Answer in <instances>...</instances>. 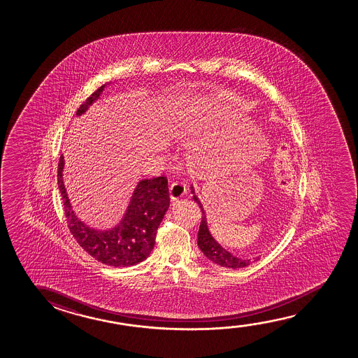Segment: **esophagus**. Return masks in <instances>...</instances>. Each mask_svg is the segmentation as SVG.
Here are the masks:
<instances>
[{"mask_svg": "<svg viewBox=\"0 0 358 358\" xmlns=\"http://www.w3.org/2000/svg\"><path fill=\"white\" fill-rule=\"evenodd\" d=\"M169 191H170V196H171L172 201H177V199H180V198L185 196L186 186L181 182H173L169 187Z\"/></svg>", "mask_w": 358, "mask_h": 358, "instance_id": "obj_1", "label": "esophagus"}]
</instances>
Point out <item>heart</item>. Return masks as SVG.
<instances>
[{
	"mask_svg": "<svg viewBox=\"0 0 358 358\" xmlns=\"http://www.w3.org/2000/svg\"><path fill=\"white\" fill-rule=\"evenodd\" d=\"M203 103L201 101H188L186 103H182L180 106H177L173 111H172L171 116H170V124H178V123L186 121L188 118L191 117L193 113L198 111V108H201Z\"/></svg>",
	"mask_w": 358,
	"mask_h": 358,
	"instance_id": "heart-1",
	"label": "heart"
}]
</instances>
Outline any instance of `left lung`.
<instances>
[{
  "instance_id": "1",
  "label": "left lung",
  "mask_w": 358,
  "mask_h": 358,
  "mask_svg": "<svg viewBox=\"0 0 358 358\" xmlns=\"http://www.w3.org/2000/svg\"><path fill=\"white\" fill-rule=\"evenodd\" d=\"M191 193L193 194V199L198 203L201 214H203L199 231H198V247L201 248L203 255H206V258L211 260L213 263L225 266V268H230V269H240V268H245L247 265H250V259H242V258H237L236 255H231L229 250H226L222 245H220V243H217V241L211 236L210 231L208 229L206 213H204L201 201L198 199V196L194 193L193 186H191ZM258 259L259 258H255V260Z\"/></svg>"
}]
</instances>
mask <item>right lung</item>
Masks as SVG:
<instances>
[{
  "instance_id": "add662e5",
  "label": "right lung",
  "mask_w": 358,
  "mask_h": 358,
  "mask_svg": "<svg viewBox=\"0 0 358 358\" xmlns=\"http://www.w3.org/2000/svg\"><path fill=\"white\" fill-rule=\"evenodd\" d=\"M105 87L106 84L94 92L79 106L76 115H83L100 98ZM64 155H61L57 185L64 201L69 231L79 245L100 263L116 268L136 265L147 259L155 245L157 227L170 206L166 177L145 178L138 182L122 220L113 229L103 231L89 227L74 214L64 188Z\"/></svg>"
}]
</instances>
